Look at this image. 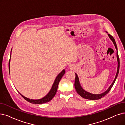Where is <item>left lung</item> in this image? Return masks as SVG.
<instances>
[{
    "mask_svg": "<svg viewBox=\"0 0 125 125\" xmlns=\"http://www.w3.org/2000/svg\"><path fill=\"white\" fill-rule=\"evenodd\" d=\"M106 33H108L107 31H106ZM108 36L109 38H110V39L112 41L114 45V46L115 47V48L117 50V62H118V65H117V73H116V75L115 77L113 80V82L112 83V84L110 85V86L108 87V89L105 91H104V92H102V93L100 94H93L90 93V92H88L86 90H84L83 88L82 87L81 85H80V83L79 82V78L78 76L77 75V74L75 73V75H76V77H75V89L77 91V93L79 94V95L80 96H81L82 98H84V99H88V100H98V99H100L101 98H102L103 96H105L106 94H108V92L110 91V90L111 89L112 87L113 86V84L115 82V80L117 77L118 75V73H119V57H118V51H117V45H116V43L115 42V41L114 38H113V36H112L111 35L108 34Z\"/></svg>",
    "mask_w": 125,
    "mask_h": 125,
    "instance_id": "1",
    "label": "left lung"
}]
</instances>
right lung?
<instances>
[{"label":"right lung","instance_id":"obj_1","mask_svg":"<svg viewBox=\"0 0 125 125\" xmlns=\"http://www.w3.org/2000/svg\"><path fill=\"white\" fill-rule=\"evenodd\" d=\"M10 60H11V57L9 60V72H10ZM65 73V70H63L59 74V75L57 76V77L55 78L54 82L53 83V85H52L50 90L49 91V92H48L47 94L43 97L42 99H37V100H34V99H31L29 98H27L25 96H24V95H23L22 94H21L19 92V93L20 94L22 97L25 99L26 101H27L28 102H29L30 103H34V104H42V103H47L48 102L51 100H52L53 99V98L55 96L56 92H57V89H58V84L59 83L60 81V80L62 78V77H63V76L64 75ZM10 74V73H9Z\"/></svg>","mask_w":125,"mask_h":125}]
</instances>
